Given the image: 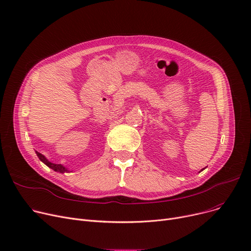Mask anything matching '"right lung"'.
I'll return each instance as SVG.
<instances>
[{"instance_id": "obj_1", "label": "right lung", "mask_w": 251, "mask_h": 251, "mask_svg": "<svg viewBox=\"0 0 251 251\" xmlns=\"http://www.w3.org/2000/svg\"><path fill=\"white\" fill-rule=\"evenodd\" d=\"M36 154L38 156V159L41 160L44 164H46L49 168L52 169L54 171H56V172H59V173H65V172H69V170L67 168H65L64 166H62L61 164H54V163H50V161H48L45 155H43L42 153H39L36 151Z\"/></svg>"}]
</instances>
